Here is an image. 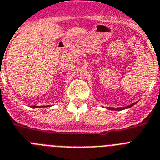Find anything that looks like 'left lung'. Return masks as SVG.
<instances>
[{
  "instance_id": "obj_1",
  "label": "left lung",
  "mask_w": 160,
  "mask_h": 160,
  "mask_svg": "<svg viewBox=\"0 0 160 160\" xmlns=\"http://www.w3.org/2000/svg\"><path fill=\"white\" fill-rule=\"evenodd\" d=\"M136 104V102L134 103H132V104L129 105V106H127V107H124V108H109L108 109L110 110H116V111H120V110H123V109H126V108H129L132 107L133 105Z\"/></svg>"
}]
</instances>
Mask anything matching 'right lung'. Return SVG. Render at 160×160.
Masks as SVG:
<instances>
[{
  "label": "right lung",
  "instance_id": "1",
  "mask_svg": "<svg viewBox=\"0 0 160 160\" xmlns=\"http://www.w3.org/2000/svg\"><path fill=\"white\" fill-rule=\"evenodd\" d=\"M39 107V106H33V108H38ZM41 107H42V106H41Z\"/></svg>",
  "mask_w": 160,
  "mask_h": 160
}]
</instances>
